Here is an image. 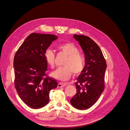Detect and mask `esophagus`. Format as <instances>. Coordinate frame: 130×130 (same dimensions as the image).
<instances>
[{"label":"esophagus","instance_id":"obj_1","mask_svg":"<svg viewBox=\"0 0 130 130\" xmlns=\"http://www.w3.org/2000/svg\"><path fill=\"white\" fill-rule=\"evenodd\" d=\"M67 86V84H64V83H61V82H60V83H59L57 85V87L58 88H62V87H64L65 86Z\"/></svg>","mask_w":130,"mask_h":130}]
</instances>
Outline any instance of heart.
<instances>
[{"label": "heart", "instance_id": "1", "mask_svg": "<svg viewBox=\"0 0 130 130\" xmlns=\"http://www.w3.org/2000/svg\"><path fill=\"white\" fill-rule=\"evenodd\" d=\"M58 49L61 53L68 56L64 62V67L57 68L52 73L53 77L57 80L65 81L71 77L72 73L77 75L80 74L84 69L85 60L84 57L79 54V50L77 46L71 43H66L59 45ZM44 58L46 62L51 67L55 65V54L50 49H47L44 53Z\"/></svg>", "mask_w": 130, "mask_h": 130}]
</instances>
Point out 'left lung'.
<instances>
[{"label":"left lung","instance_id":"8db88e82","mask_svg":"<svg viewBox=\"0 0 130 130\" xmlns=\"http://www.w3.org/2000/svg\"><path fill=\"white\" fill-rule=\"evenodd\" d=\"M73 37L83 50L85 64L75 84L77 92L70 104L77 109H86L96 103L104 91L107 64L99 46L91 38L77 35Z\"/></svg>","mask_w":130,"mask_h":130}]
</instances>
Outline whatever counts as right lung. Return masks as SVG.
<instances>
[{"instance_id": "1", "label": "right lung", "mask_w": 130, "mask_h": 130, "mask_svg": "<svg viewBox=\"0 0 130 130\" xmlns=\"http://www.w3.org/2000/svg\"><path fill=\"white\" fill-rule=\"evenodd\" d=\"M57 38L54 35L32 33L15 54V88L22 100L32 108H41L48 104L50 91L57 87L55 80L44 78L48 67L45 52Z\"/></svg>"}]
</instances>
